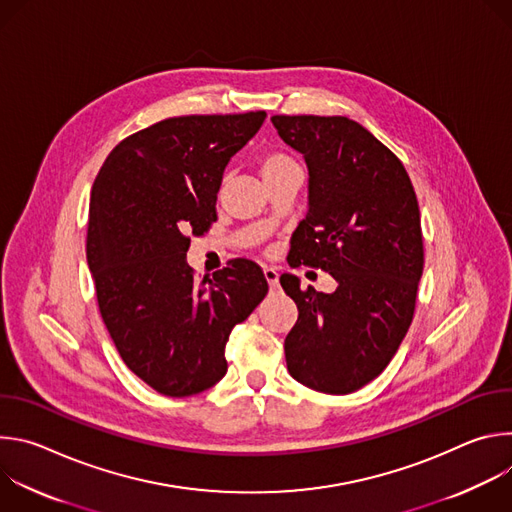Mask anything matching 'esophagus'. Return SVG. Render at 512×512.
<instances>
[{
    "label": "esophagus",
    "instance_id": "esophagus-1",
    "mask_svg": "<svg viewBox=\"0 0 512 512\" xmlns=\"http://www.w3.org/2000/svg\"><path fill=\"white\" fill-rule=\"evenodd\" d=\"M263 275H265V279H267L269 287H271V289H275V287H277V283H279V273H277L273 267H265V269H263Z\"/></svg>",
    "mask_w": 512,
    "mask_h": 512
}]
</instances>
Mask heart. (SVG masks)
I'll return each instance as SVG.
<instances>
[{"instance_id":"obj_1","label":"heart","mask_w":512,"mask_h":512,"mask_svg":"<svg viewBox=\"0 0 512 512\" xmlns=\"http://www.w3.org/2000/svg\"><path fill=\"white\" fill-rule=\"evenodd\" d=\"M298 164L291 160L289 156L281 154V152H267L259 158V170H261V176L263 178H269V176H275L283 170H289V168H296Z\"/></svg>"}]
</instances>
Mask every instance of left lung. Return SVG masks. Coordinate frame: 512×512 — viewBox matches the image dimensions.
Returning <instances> with one entry per match:
<instances>
[{
    "mask_svg": "<svg viewBox=\"0 0 512 512\" xmlns=\"http://www.w3.org/2000/svg\"><path fill=\"white\" fill-rule=\"evenodd\" d=\"M279 137L308 164V214L289 265L320 267L332 294L279 277L298 306L285 336L287 371L328 395L377 379L405 338L423 273L419 204L401 160L348 117L273 115Z\"/></svg>",
    "mask_w": 512,
    "mask_h": 512,
    "instance_id": "left-lung-1",
    "label": "left lung"
}]
</instances>
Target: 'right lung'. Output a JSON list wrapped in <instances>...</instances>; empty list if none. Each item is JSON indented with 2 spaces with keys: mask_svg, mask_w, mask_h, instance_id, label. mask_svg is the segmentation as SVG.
<instances>
[{
  "mask_svg": "<svg viewBox=\"0 0 512 512\" xmlns=\"http://www.w3.org/2000/svg\"><path fill=\"white\" fill-rule=\"evenodd\" d=\"M267 113L170 117L125 137L91 190L87 261L101 318L127 369L166 397L202 393L227 373L231 330L267 296L249 259L212 279L186 263L190 235L216 221L229 160Z\"/></svg>",
  "mask_w": 512,
  "mask_h": 512,
  "instance_id": "obj_1",
  "label": "right lung"
}]
</instances>
